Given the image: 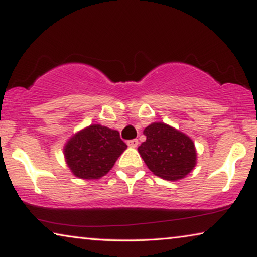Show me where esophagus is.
Here are the masks:
<instances>
[{
  "mask_svg": "<svg viewBox=\"0 0 257 257\" xmlns=\"http://www.w3.org/2000/svg\"><path fill=\"white\" fill-rule=\"evenodd\" d=\"M138 144H139L138 139H131V140H127V145H128L130 147H137V146H138Z\"/></svg>",
  "mask_w": 257,
  "mask_h": 257,
  "instance_id": "esophagus-1",
  "label": "esophagus"
}]
</instances>
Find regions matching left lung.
<instances>
[{
  "label": "left lung",
  "instance_id": "1",
  "mask_svg": "<svg viewBox=\"0 0 257 257\" xmlns=\"http://www.w3.org/2000/svg\"><path fill=\"white\" fill-rule=\"evenodd\" d=\"M146 142L138 147L147 167L166 180L184 178L195 166L194 144L184 133L163 122H154L144 130Z\"/></svg>",
  "mask_w": 257,
  "mask_h": 257
}]
</instances>
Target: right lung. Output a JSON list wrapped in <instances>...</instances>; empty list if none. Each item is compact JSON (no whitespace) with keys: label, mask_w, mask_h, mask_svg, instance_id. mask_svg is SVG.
Returning <instances> with one entry per match:
<instances>
[{"label":"right lung","mask_w":257,"mask_h":257,"mask_svg":"<svg viewBox=\"0 0 257 257\" xmlns=\"http://www.w3.org/2000/svg\"><path fill=\"white\" fill-rule=\"evenodd\" d=\"M126 147L118 131L96 124L73 136L64 154L76 177L98 179L111 170Z\"/></svg>","instance_id":"add662e5"}]
</instances>
